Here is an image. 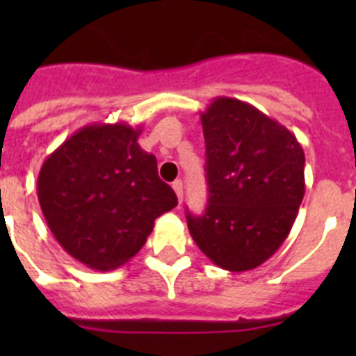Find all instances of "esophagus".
Wrapping results in <instances>:
<instances>
[{"label": "esophagus", "mask_w": 356, "mask_h": 356, "mask_svg": "<svg viewBox=\"0 0 356 356\" xmlns=\"http://www.w3.org/2000/svg\"><path fill=\"white\" fill-rule=\"evenodd\" d=\"M172 188H175V193H176V197H178V201L184 200V184H181V180H175V181H172Z\"/></svg>", "instance_id": "esophagus-1"}]
</instances>
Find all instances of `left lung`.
<instances>
[{
    "mask_svg": "<svg viewBox=\"0 0 356 356\" xmlns=\"http://www.w3.org/2000/svg\"><path fill=\"white\" fill-rule=\"evenodd\" d=\"M209 203L187 212L188 232L216 266L250 271L291 232L305 196V153L294 134L235 97H216L201 114Z\"/></svg>",
    "mask_w": 356,
    "mask_h": 356,
    "instance_id": "obj_1",
    "label": "left lung"
}]
</instances>
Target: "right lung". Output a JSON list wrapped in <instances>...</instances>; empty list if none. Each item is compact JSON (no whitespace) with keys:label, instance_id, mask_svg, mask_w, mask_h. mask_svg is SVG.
I'll return each instance as SVG.
<instances>
[{"label":"right lung","instance_id":"right-lung-1","mask_svg":"<svg viewBox=\"0 0 356 356\" xmlns=\"http://www.w3.org/2000/svg\"><path fill=\"white\" fill-rule=\"evenodd\" d=\"M140 128L89 124L44 160L37 196L51 234L97 271L122 266L146 244L155 219L178 205L139 146Z\"/></svg>","mask_w":356,"mask_h":356}]
</instances>
